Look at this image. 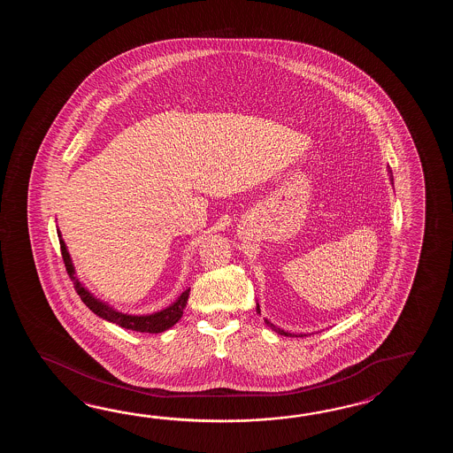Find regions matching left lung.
I'll list each match as a JSON object with an SVG mask.
<instances>
[{"mask_svg":"<svg viewBox=\"0 0 453 453\" xmlns=\"http://www.w3.org/2000/svg\"><path fill=\"white\" fill-rule=\"evenodd\" d=\"M388 173H390V178H392V181H394V176H392V170H388ZM257 312H259V314H260L259 304H257ZM265 324H267V326H269V327L272 328V330H275V332H277V334H280V335H285V337H291V335H293V334H288V332H285V330H281V328L275 327V326H273V324H270V322H269V320H267V319H265ZM299 335H301V337H304V335H303V334H299Z\"/></svg>","mask_w":453,"mask_h":453,"instance_id":"obj_1","label":"left lung"}]
</instances>
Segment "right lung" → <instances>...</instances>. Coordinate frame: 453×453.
Here are the masks:
<instances>
[{
    "label": "right lung",
    "mask_w": 453,
    "mask_h": 453,
    "mask_svg": "<svg viewBox=\"0 0 453 453\" xmlns=\"http://www.w3.org/2000/svg\"><path fill=\"white\" fill-rule=\"evenodd\" d=\"M59 246H61V256L65 260V265L68 270L69 277L74 283L77 295L82 299V303L86 304L87 308L90 309L94 314L98 318L105 319L108 322H113L119 327L127 328V330H134V332H142V334H160L165 332L170 327H173L174 324L183 316V309L186 308L188 303V296L191 288L186 289L181 293V296L174 301L173 304H170L168 308L162 309L154 314H147V316H131V314H123L119 311L111 308L105 304L104 301L96 299L88 289L84 288V285L77 280L76 272H74V265L73 260L69 256L66 244L61 238V233L58 230Z\"/></svg>",
    "instance_id": "obj_1"
}]
</instances>
